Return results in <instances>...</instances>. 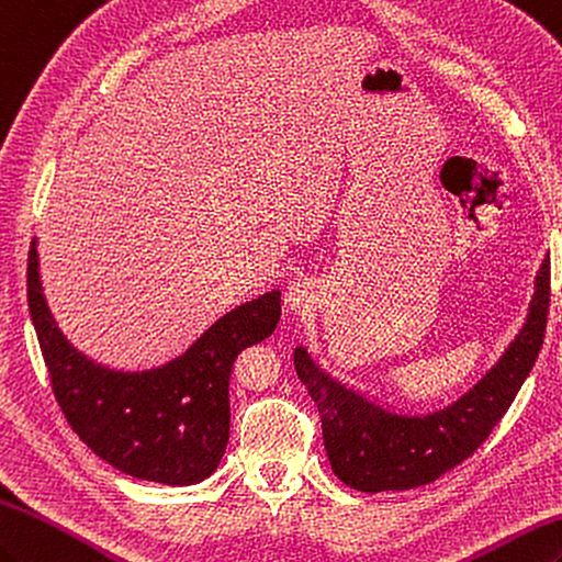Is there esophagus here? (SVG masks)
<instances>
[{
    "label": "esophagus",
    "mask_w": 562,
    "mask_h": 562,
    "mask_svg": "<svg viewBox=\"0 0 562 562\" xmlns=\"http://www.w3.org/2000/svg\"><path fill=\"white\" fill-rule=\"evenodd\" d=\"M285 303L295 313H307L317 303V285L310 279H295L289 285V293H285Z\"/></svg>",
    "instance_id": "obj_1"
}]
</instances>
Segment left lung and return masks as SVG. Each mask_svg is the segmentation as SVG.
I'll list each match as a JSON object with an SVG mask.
<instances>
[{"mask_svg": "<svg viewBox=\"0 0 562 562\" xmlns=\"http://www.w3.org/2000/svg\"><path fill=\"white\" fill-rule=\"evenodd\" d=\"M551 305V265L536 277L527 324L497 366L457 398L428 416L386 414L322 372L305 348H295L297 378L315 398L324 450L346 485L363 493L408 491L432 483L469 459L513 406L543 346Z\"/></svg>", "mask_w": 562, "mask_h": 562, "instance_id": "1", "label": "left lung"}]
</instances>
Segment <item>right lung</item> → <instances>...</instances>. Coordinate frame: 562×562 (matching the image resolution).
<instances>
[{
  "instance_id": "right-lung-1",
  "label": "right lung",
  "mask_w": 562,
  "mask_h": 562,
  "mask_svg": "<svg viewBox=\"0 0 562 562\" xmlns=\"http://www.w3.org/2000/svg\"><path fill=\"white\" fill-rule=\"evenodd\" d=\"M26 285L49 384L81 442L134 479L192 485L211 476L228 445L233 363L277 329L281 293L235 307L164 368L117 372L81 356L57 329L37 273L35 240Z\"/></svg>"
}]
</instances>
